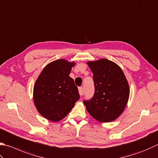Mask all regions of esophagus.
I'll return each instance as SVG.
<instances>
[{"label": "esophagus", "instance_id": "esophagus-1", "mask_svg": "<svg viewBox=\"0 0 158 158\" xmlns=\"http://www.w3.org/2000/svg\"><path fill=\"white\" fill-rule=\"evenodd\" d=\"M79 94L80 96H83V95H84V90H83L82 87L79 88Z\"/></svg>", "mask_w": 158, "mask_h": 158}]
</instances>
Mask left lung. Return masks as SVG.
<instances>
[{"label": "left lung", "instance_id": "obj_1", "mask_svg": "<svg viewBox=\"0 0 158 158\" xmlns=\"http://www.w3.org/2000/svg\"><path fill=\"white\" fill-rule=\"evenodd\" d=\"M94 74L93 98L84 100L92 117L101 123L115 120L124 111L129 97V86L121 68L105 58L87 62Z\"/></svg>", "mask_w": 158, "mask_h": 158}]
</instances>
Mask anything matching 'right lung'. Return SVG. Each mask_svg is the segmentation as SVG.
I'll use <instances>...</instances> for the list:
<instances>
[{"label": "right lung", "instance_id": "right-lung-1", "mask_svg": "<svg viewBox=\"0 0 158 158\" xmlns=\"http://www.w3.org/2000/svg\"><path fill=\"white\" fill-rule=\"evenodd\" d=\"M75 62L59 59L44 68L34 87V101L41 115L52 122L66 117L80 98L78 87L69 76Z\"/></svg>", "mask_w": 158, "mask_h": 158}]
</instances>
